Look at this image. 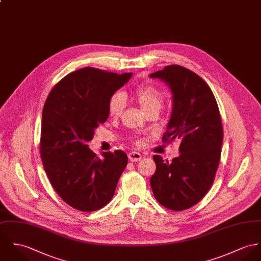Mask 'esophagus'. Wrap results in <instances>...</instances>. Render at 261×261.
I'll return each instance as SVG.
<instances>
[{
    "mask_svg": "<svg viewBox=\"0 0 261 261\" xmlns=\"http://www.w3.org/2000/svg\"><path fill=\"white\" fill-rule=\"evenodd\" d=\"M128 159H129L130 162L136 163V162H141L142 159H143V156H142L141 153H139V152L132 151V152L128 153Z\"/></svg>",
    "mask_w": 261,
    "mask_h": 261,
    "instance_id": "obj_1",
    "label": "esophagus"
}]
</instances>
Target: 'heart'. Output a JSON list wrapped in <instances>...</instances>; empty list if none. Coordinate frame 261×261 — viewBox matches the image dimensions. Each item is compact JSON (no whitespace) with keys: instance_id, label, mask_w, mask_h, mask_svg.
<instances>
[{"instance_id":"obj_1","label":"heart","mask_w":261,"mask_h":261,"mask_svg":"<svg viewBox=\"0 0 261 261\" xmlns=\"http://www.w3.org/2000/svg\"><path fill=\"white\" fill-rule=\"evenodd\" d=\"M133 97L139 102L145 114L159 112L163 106L164 95L151 85H142L132 92ZM124 108V98L121 94H115L109 101V111L113 117H119Z\"/></svg>"}]
</instances>
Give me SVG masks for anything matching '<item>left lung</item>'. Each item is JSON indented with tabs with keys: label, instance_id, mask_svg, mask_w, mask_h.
<instances>
[{
	"label": "left lung",
	"instance_id": "8db88e82",
	"mask_svg": "<svg viewBox=\"0 0 261 261\" xmlns=\"http://www.w3.org/2000/svg\"><path fill=\"white\" fill-rule=\"evenodd\" d=\"M166 83L172 95V110L164 142H180L171 163L153 155L156 170L150 187L156 200L179 212L196 204L213 186L223 140L219 110L208 85L181 66H167L150 73Z\"/></svg>",
	"mask_w": 261,
	"mask_h": 261
}]
</instances>
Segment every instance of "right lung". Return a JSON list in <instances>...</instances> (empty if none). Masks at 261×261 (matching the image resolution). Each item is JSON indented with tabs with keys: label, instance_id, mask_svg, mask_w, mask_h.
I'll list each match as a JSON object with an SVG mask.
<instances>
[{
	"label": "right lung",
	"instance_id": "obj_1",
	"mask_svg": "<svg viewBox=\"0 0 261 261\" xmlns=\"http://www.w3.org/2000/svg\"><path fill=\"white\" fill-rule=\"evenodd\" d=\"M94 68L72 71L47 95L42 115L41 158L61 198L81 212H95L113 198L127 165L122 150L98 158L87 142L109 118V101L132 77Z\"/></svg>",
	"mask_w": 261,
	"mask_h": 261
}]
</instances>
